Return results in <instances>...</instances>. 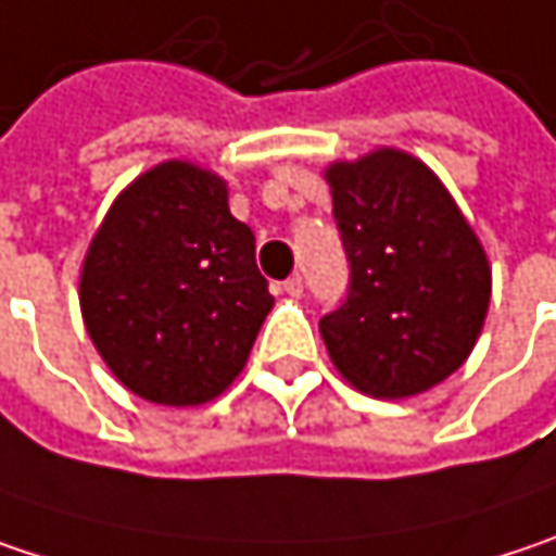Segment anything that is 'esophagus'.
Instances as JSON below:
<instances>
[{"label": "esophagus", "mask_w": 556, "mask_h": 556, "mask_svg": "<svg viewBox=\"0 0 556 556\" xmlns=\"http://www.w3.org/2000/svg\"><path fill=\"white\" fill-rule=\"evenodd\" d=\"M285 294H288V298H300V294H303V281H300L298 275L285 281Z\"/></svg>", "instance_id": "esophagus-1"}]
</instances>
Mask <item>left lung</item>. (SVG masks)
Returning <instances> with one entry per match:
<instances>
[{
	"instance_id": "left-lung-1",
	"label": "left lung",
	"mask_w": 556,
	"mask_h": 556,
	"mask_svg": "<svg viewBox=\"0 0 556 556\" xmlns=\"http://www.w3.org/2000/svg\"><path fill=\"white\" fill-rule=\"evenodd\" d=\"M351 288L319 332L374 399H412L468 361L491 306V262L440 177L399 148L326 167Z\"/></svg>"
}]
</instances>
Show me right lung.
<instances>
[{
    "label": "right lung",
    "instance_id": "1",
    "mask_svg": "<svg viewBox=\"0 0 556 556\" xmlns=\"http://www.w3.org/2000/svg\"><path fill=\"white\" fill-rule=\"evenodd\" d=\"M78 300L110 374L170 408L218 399L275 306L227 182L192 161H164L116 195L81 262Z\"/></svg>",
    "mask_w": 556,
    "mask_h": 556
}]
</instances>
